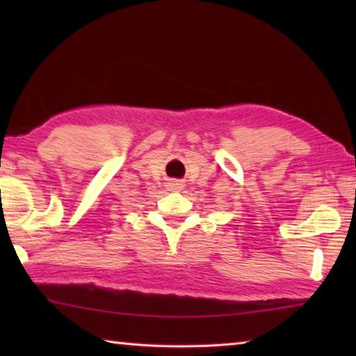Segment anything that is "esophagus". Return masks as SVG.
<instances>
[{
  "label": "esophagus",
  "instance_id": "esophagus-1",
  "mask_svg": "<svg viewBox=\"0 0 356 356\" xmlns=\"http://www.w3.org/2000/svg\"><path fill=\"white\" fill-rule=\"evenodd\" d=\"M172 186H174V190H177V188H180V184H177V182H174V184H171Z\"/></svg>",
  "mask_w": 356,
  "mask_h": 356
}]
</instances>
